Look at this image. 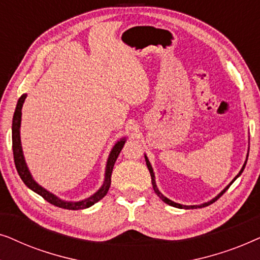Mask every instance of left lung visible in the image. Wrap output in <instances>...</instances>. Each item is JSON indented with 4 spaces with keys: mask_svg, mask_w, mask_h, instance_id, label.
Masks as SVG:
<instances>
[{
    "mask_svg": "<svg viewBox=\"0 0 260 260\" xmlns=\"http://www.w3.org/2000/svg\"><path fill=\"white\" fill-rule=\"evenodd\" d=\"M145 157V162H147V167H148V169H149V172H150V176H151V183H152V188H154V190H155V193L157 194V197L159 198V199H162V201H165L167 205H169V206H173V207H176V208H184V209H194V208H202V207H206V206H209L211 204H213V202H215L216 200H218V199L221 197V195L225 193V191L229 189L230 188V186L231 184H232L234 181L237 180V177H239L240 175H241V173H243V170L245 169V166H246V162H247V158H246V161H245V163H244V166H243V168H241V170L239 172V174H238V175L234 177V179L232 180V182H231L229 186H227L225 189H223L221 193L220 194H218L216 195V197L214 198V199H212L211 201H208V202H205V204H202V205H195V206H186V205H180V204H176V202H174V201H172V200H169L168 198H166L165 195H163L161 191L158 190V188H157V186H156V182H155V175H154V170H152V167H151V165H150V162H149V159H148V157L147 156H144ZM247 157H248V155H247Z\"/></svg>",
    "mask_w": 260,
    "mask_h": 260,
    "instance_id": "1",
    "label": "left lung"
}]
</instances>
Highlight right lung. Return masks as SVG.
I'll return each mask as SVG.
<instances>
[{
  "label": "right lung",
  "instance_id": "add662e5",
  "mask_svg": "<svg viewBox=\"0 0 260 260\" xmlns=\"http://www.w3.org/2000/svg\"><path fill=\"white\" fill-rule=\"evenodd\" d=\"M27 94H22L19 98L16 104L15 112H14L13 117V126H12V137H13V154H14V162H15V167L17 173L21 177V180L23 181V183L31 189L35 193L40 195L45 199L46 201H48L49 204L56 206V207L65 208V209H72V211H78V209H84L91 207L92 205H94L95 202L102 200L103 198L105 197L106 193H108L110 184H111V174L113 166H115V162L117 157H118L119 152L122 151L124 147V143H125V137L119 140L115 144V147L112 148L111 152H110L108 162H106V169H105V179L103 186L99 188L98 191L92 195V197L85 199V200L78 201V202H72V201H63L58 197H55L54 194L49 193L48 190H46L45 188H42L40 184L35 182L33 177H31L29 170H28V167L26 165V161H24L23 152H22V147H21V138H20V125H21V110H22V105L24 103V99H26Z\"/></svg>",
  "mask_w": 260,
  "mask_h": 260
}]
</instances>
